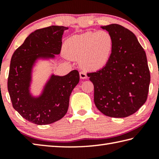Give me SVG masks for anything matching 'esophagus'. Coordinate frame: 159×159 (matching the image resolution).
Masks as SVG:
<instances>
[{
    "label": "esophagus",
    "mask_w": 159,
    "mask_h": 159,
    "mask_svg": "<svg viewBox=\"0 0 159 159\" xmlns=\"http://www.w3.org/2000/svg\"><path fill=\"white\" fill-rule=\"evenodd\" d=\"M79 74H80V79H85L86 78H87V74H86V73H85V72H84V71H80Z\"/></svg>",
    "instance_id": "1"
}]
</instances>
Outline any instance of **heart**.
Masks as SVG:
<instances>
[{
  "label": "heart",
  "mask_w": 159,
  "mask_h": 159,
  "mask_svg": "<svg viewBox=\"0 0 159 159\" xmlns=\"http://www.w3.org/2000/svg\"><path fill=\"white\" fill-rule=\"evenodd\" d=\"M113 48L114 39L108 31H87L69 38L64 52L70 60H79L83 68L95 71L108 63Z\"/></svg>",
  "instance_id": "heart-1"
}]
</instances>
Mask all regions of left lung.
<instances>
[{
    "instance_id": "obj_1",
    "label": "left lung",
    "mask_w": 159,
    "mask_h": 159,
    "mask_svg": "<svg viewBox=\"0 0 159 159\" xmlns=\"http://www.w3.org/2000/svg\"><path fill=\"white\" fill-rule=\"evenodd\" d=\"M101 28L111 34L114 48L103 68L87 74L94 85V102L107 116L125 118L147 101L150 83L147 55L129 29L117 24Z\"/></svg>"
}]
</instances>
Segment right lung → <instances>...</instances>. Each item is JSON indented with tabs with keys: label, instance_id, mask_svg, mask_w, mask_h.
Listing matches in <instances>:
<instances>
[{
	"label": "right lung",
	"instance_id": "1",
	"mask_svg": "<svg viewBox=\"0 0 159 159\" xmlns=\"http://www.w3.org/2000/svg\"><path fill=\"white\" fill-rule=\"evenodd\" d=\"M68 27L51 26L37 29L15 51L7 79L12 107L21 116L36 125L60 120L69 108V97L79 82V73L73 70L65 76L52 74L39 96L30 91L32 71L38 60H50L60 53L61 39Z\"/></svg>",
	"mask_w": 159,
	"mask_h": 159
}]
</instances>
